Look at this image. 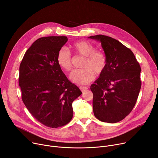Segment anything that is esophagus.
Instances as JSON below:
<instances>
[{"label":"esophagus","mask_w":158,"mask_h":158,"mask_svg":"<svg viewBox=\"0 0 158 158\" xmlns=\"http://www.w3.org/2000/svg\"><path fill=\"white\" fill-rule=\"evenodd\" d=\"M80 89L81 90V92H85L86 90H87L88 88L87 87H82V86H81V87H80Z\"/></svg>","instance_id":"esophagus-1"}]
</instances>
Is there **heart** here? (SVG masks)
I'll use <instances>...</instances> for the list:
<instances>
[{"instance_id":"obj_1","label":"heart","mask_w":158,"mask_h":158,"mask_svg":"<svg viewBox=\"0 0 158 158\" xmlns=\"http://www.w3.org/2000/svg\"><path fill=\"white\" fill-rule=\"evenodd\" d=\"M72 48L75 53L84 56L81 69H75L69 75L70 80L78 85H87L94 79L95 73L100 75L106 67L107 60L105 55L100 51L95 50V47L85 41H78L73 43ZM59 66L65 71L72 68V57L66 47L59 49L57 55Z\"/></svg>"}]
</instances>
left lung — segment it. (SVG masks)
<instances>
[{"label": "left lung", "mask_w": 158, "mask_h": 158, "mask_svg": "<svg viewBox=\"0 0 158 158\" xmlns=\"http://www.w3.org/2000/svg\"><path fill=\"white\" fill-rule=\"evenodd\" d=\"M89 38L101 43L107 60L105 70L90 85L94 114L102 122H119L136 104L142 85L140 64L130 49L111 37Z\"/></svg>", "instance_id": "1"}]
</instances>
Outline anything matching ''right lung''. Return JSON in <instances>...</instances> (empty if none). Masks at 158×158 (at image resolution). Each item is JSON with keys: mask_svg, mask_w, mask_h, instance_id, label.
I'll return each instance as SVG.
<instances>
[{"mask_svg": "<svg viewBox=\"0 0 158 158\" xmlns=\"http://www.w3.org/2000/svg\"><path fill=\"white\" fill-rule=\"evenodd\" d=\"M66 36L39 38L25 52L20 66L19 85L27 110L43 125L57 128L73 118L72 103L81 94L57 62Z\"/></svg>", "mask_w": 158, "mask_h": 158, "instance_id": "obj_1", "label": "right lung"}]
</instances>
